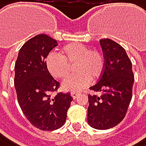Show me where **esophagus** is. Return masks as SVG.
I'll return each mask as SVG.
<instances>
[{
    "mask_svg": "<svg viewBox=\"0 0 146 146\" xmlns=\"http://www.w3.org/2000/svg\"><path fill=\"white\" fill-rule=\"evenodd\" d=\"M79 91H76V90H74V91H71V96H72V98H77V96H78V95H79Z\"/></svg>",
    "mask_w": 146,
    "mask_h": 146,
    "instance_id": "obj_1",
    "label": "esophagus"
}]
</instances>
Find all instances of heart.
I'll return each mask as SVG.
<instances>
[{"mask_svg": "<svg viewBox=\"0 0 146 146\" xmlns=\"http://www.w3.org/2000/svg\"><path fill=\"white\" fill-rule=\"evenodd\" d=\"M60 54L50 53L46 64L53 76L60 79L66 78L70 73V64L76 63V74L64 81L62 86L67 90H79L86 87L92 79L98 78L104 67L103 56L98 50L90 49L82 43H69L60 48Z\"/></svg>", "mask_w": 146, "mask_h": 146, "instance_id": "obj_1", "label": "heart"}]
</instances>
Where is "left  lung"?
<instances>
[{
	"label": "left lung",
	"instance_id": "8db88e82",
	"mask_svg": "<svg viewBox=\"0 0 146 146\" xmlns=\"http://www.w3.org/2000/svg\"><path fill=\"white\" fill-rule=\"evenodd\" d=\"M99 42L104 67L98 83L90 90L101 93L88 96L87 120L94 129L108 130L117 125L126 114L132 98L134 76L125 48L111 39Z\"/></svg>",
	"mask_w": 146,
	"mask_h": 146
}]
</instances>
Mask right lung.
Wrapping results in <instances>:
<instances>
[{"label": "right lung", "instance_id": "1", "mask_svg": "<svg viewBox=\"0 0 146 146\" xmlns=\"http://www.w3.org/2000/svg\"><path fill=\"white\" fill-rule=\"evenodd\" d=\"M58 45L47 35H37L23 44L15 65V88L17 100L26 118L35 127L54 131L66 121L73 98L70 93L59 92V83L48 70L45 59Z\"/></svg>", "mask_w": 146, "mask_h": 146}]
</instances>
